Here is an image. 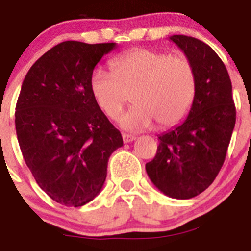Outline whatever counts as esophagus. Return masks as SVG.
<instances>
[{
    "label": "esophagus",
    "instance_id": "1",
    "mask_svg": "<svg viewBox=\"0 0 251 251\" xmlns=\"http://www.w3.org/2000/svg\"><path fill=\"white\" fill-rule=\"evenodd\" d=\"M136 139L135 136H132V135H128V134H123V140L125 144H127V142H131L134 141V140Z\"/></svg>",
    "mask_w": 251,
    "mask_h": 251
}]
</instances>
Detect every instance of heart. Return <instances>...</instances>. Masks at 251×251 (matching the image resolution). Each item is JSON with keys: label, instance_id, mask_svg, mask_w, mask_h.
Segmentation results:
<instances>
[{"label": "heart", "instance_id": "1", "mask_svg": "<svg viewBox=\"0 0 251 251\" xmlns=\"http://www.w3.org/2000/svg\"><path fill=\"white\" fill-rule=\"evenodd\" d=\"M112 75L101 69L90 76V91L99 109L116 120L126 103L135 105L121 117L128 131L170 127L185 119L195 98V71L190 60L137 47L110 62Z\"/></svg>", "mask_w": 251, "mask_h": 251}]
</instances>
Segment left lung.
<instances>
[{
  "label": "left lung",
  "mask_w": 251,
  "mask_h": 251,
  "mask_svg": "<svg viewBox=\"0 0 251 251\" xmlns=\"http://www.w3.org/2000/svg\"><path fill=\"white\" fill-rule=\"evenodd\" d=\"M195 71V98L182 124L159 136L156 155L146 164L152 184L174 199H191L213 184L225 161L236 110L224 62L209 45L174 35Z\"/></svg>",
  "instance_id": "obj_1"
}]
</instances>
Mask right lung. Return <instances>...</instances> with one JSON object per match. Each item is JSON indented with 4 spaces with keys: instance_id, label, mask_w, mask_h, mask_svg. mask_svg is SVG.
I'll return each mask as SVG.
<instances>
[{
    "instance_id": "right-lung-1",
    "label": "right lung",
    "mask_w": 251,
    "mask_h": 251,
    "mask_svg": "<svg viewBox=\"0 0 251 251\" xmlns=\"http://www.w3.org/2000/svg\"><path fill=\"white\" fill-rule=\"evenodd\" d=\"M116 44L65 41L32 65L16 103L17 140L42 190L65 206L98 195L123 136L95 103L90 76Z\"/></svg>"
}]
</instances>
